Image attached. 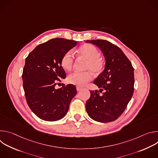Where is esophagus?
<instances>
[{
    "instance_id": "obj_1",
    "label": "esophagus",
    "mask_w": 158,
    "mask_h": 158,
    "mask_svg": "<svg viewBox=\"0 0 158 158\" xmlns=\"http://www.w3.org/2000/svg\"><path fill=\"white\" fill-rule=\"evenodd\" d=\"M76 89H77V91H81V90L82 89V87H79V86H77V87H76Z\"/></svg>"
}]
</instances>
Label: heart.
I'll use <instances>...</instances> for the list:
<instances>
[{
  "label": "heart",
  "mask_w": 158,
  "mask_h": 158,
  "mask_svg": "<svg viewBox=\"0 0 158 158\" xmlns=\"http://www.w3.org/2000/svg\"><path fill=\"white\" fill-rule=\"evenodd\" d=\"M79 56L86 60L84 69L92 71L95 74L101 73L104 69V63L100 57V51L93 45L85 44L78 50ZM74 64V56L72 51L66 52L62 57L60 64L65 71H71ZM92 74L89 72H74L67 77L69 84L84 86L92 79Z\"/></svg>",
  "instance_id": "heart-1"
}]
</instances>
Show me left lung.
Here are the masks:
<instances>
[{
  "label": "left lung",
  "mask_w": 158,
  "mask_h": 158,
  "mask_svg": "<svg viewBox=\"0 0 158 158\" xmlns=\"http://www.w3.org/2000/svg\"><path fill=\"white\" fill-rule=\"evenodd\" d=\"M86 42L99 47L106 59L104 70L94 81L101 89L90 91L91 96L85 104L87 112L98 122L114 121L123 113L133 95L134 68L116 45L100 39Z\"/></svg>",
  "instance_id": "obj_1"
}]
</instances>
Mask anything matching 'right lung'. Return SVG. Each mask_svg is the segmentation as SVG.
<instances>
[{
  "mask_svg": "<svg viewBox=\"0 0 158 158\" xmlns=\"http://www.w3.org/2000/svg\"><path fill=\"white\" fill-rule=\"evenodd\" d=\"M77 44L76 40L52 39L39 44L26 59L22 76L26 99L32 111L42 120L55 121L64 118L77 94L73 84L55 88L60 78L66 77L61 58Z\"/></svg>",
  "mask_w": 158,
  "mask_h": 158,
  "instance_id": "add662e5",
  "label": "right lung"
}]
</instances>
